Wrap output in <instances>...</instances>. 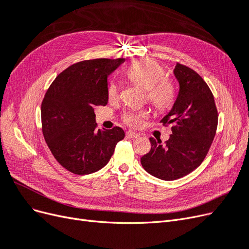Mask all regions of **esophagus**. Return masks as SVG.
<instances>
[{"instance_id":"esophagus-1","label":"esophagus","mask_w":249,"mask_h":249,"mask_svg":"<svg viewBox=\"0 0 249 249\" xmlns=\"http://www.w3.org/2000/svg\"><path fill=\"white\" fill-rule=\"evenodd\" d=\"M126 136L130 137V138H138L140 135L138 133H135L133 131H127L126 132Z\"/></svg>"}]
</instances>
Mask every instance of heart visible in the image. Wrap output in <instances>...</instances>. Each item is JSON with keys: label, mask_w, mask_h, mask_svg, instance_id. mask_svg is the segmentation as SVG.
I'll list each match as a JSON object with an SVG mask.
<instances>
[{"label": "heart", "mask_w": 249, "mask_h": 249, "mask_svg": "<svg viewBox=\"0 0 249 249\" xmlns=\"http://www.w3.org/2000/svg\"><path fill=\"white\" fill-rule=\"evenodd\" d=\"M126 77L133 84L146 90V99L158 111H167L176 99V87L173 82L164 77L163 67L152 59H141L132 63L126 70ZM108 99L115 101L118 97V88L115 83H110ZM147 117L144 111H131L124 116V122L134 127L142 124Z\"/></svg>", "instance_id": "heart-1"}]
</instances>
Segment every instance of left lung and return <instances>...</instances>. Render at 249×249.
Instances as JSON below:
<instances>
[{
	"label": "left lung",
	"mask_w": 249,
	"mask_h": 249,
	"mask_svg": "<svg viewBox=\"0 0 249 249\" xmlns=\"http://www.w3.org/2000/svg\"><path fill=\"white\" fill-rule=\"evenodd\" d=\"M173 74L179 84L177 100L161 123L172 124L169 139L149 138L152 148L141 158L142 167L163 180L187 176L205 159L214 140L218 112L207 83L199 74L177 63Z\"/></svg>",
	"instance_id": "obj_1"
}]
</instances>
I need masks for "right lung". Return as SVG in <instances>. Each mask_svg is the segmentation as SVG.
I'll return each instance as SVG.
<instances>
[{
	"label": "right lung",
	"mask_w": 249,
	"mask_h": 249,
	"mask_svg": "<svg viewBox=\"0 0 249 249\" xmlns=\"http://www.w3.org/2000/svg\"><path fill=\"white\" fill-rule=\"evenodd\" d=\"M124 62L101 58L74 63L58 74L43 97V137L59 164L74 175L102 169L124 138L119 126L96 130L94 114L95 106L108 104V77Z\"/></svg>",
	"instance_id": "obj_1"
}]
</instances>
